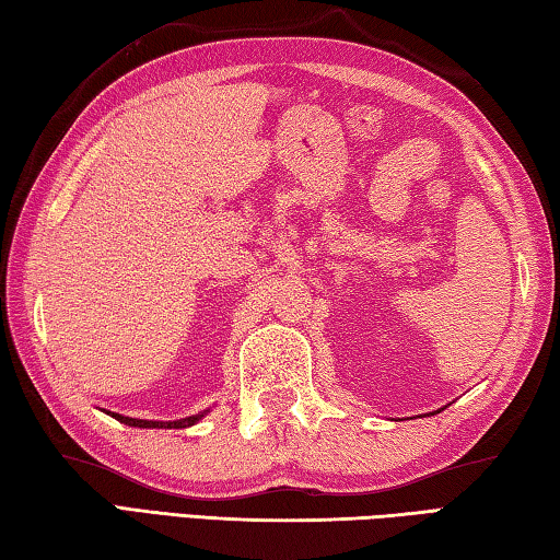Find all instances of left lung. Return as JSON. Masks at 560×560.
Segmentation results:
<instances>
[{
    "mask_svg": "<svg viewBox=\"0 0 560 560\" xmlns=\"http://www.w3.org/2000/svg\"><path fill=\"white\" fill-rule=\"evenodd\" d=\"M436 412H440V410H436Z\"/></svg>",
    "mask_w": 560,
    "mask_h": 560,
    "instance_id": "left-lung-1",
    "label": "left lung"
}]
</instances>
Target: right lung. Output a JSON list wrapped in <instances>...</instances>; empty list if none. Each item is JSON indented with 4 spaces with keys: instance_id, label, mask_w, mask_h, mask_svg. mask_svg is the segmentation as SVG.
<instances>
[{
    "instance_id": "right-lung-1",
    "label": "right lung",
    "mask_w": 560,
    "mask_h": 560,
    "mask_svg": "<svg viewBox=\"0 0 560 560\" xmlns=\"http://www.w3.org/2000/svg\"><path fill=\"white\" fill-rule=\"evenodd\" d=\"M112 415L114 420L124 422L128 427H140V430H184V427H191L199 422L201 418H206L208 410L199 412V415H189V418H182V420H170V422H162V420H138V418H126V415H118V412H106Z\"/></svg>"
}]
</instances>
